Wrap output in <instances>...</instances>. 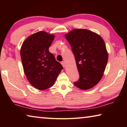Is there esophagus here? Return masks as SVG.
Masks as SVG:
<instances>
[{
	"mask_svg": "<svg viewBox=\"0 0 127 127\" xmlns=\"http://www.w3.org/2000/svg\"><path fill=\"white\" fill-rule=\"evenodd\" d=\"M61 64H62V65H63V66L64 68H65V66H66V64H65V62H62V63H61Z\"/></svg>",
	"mask_w": 127,
	"mask_h": 127,
	"instance_id": "obj_1",
	"label": "esophagus"
}]
</instances>
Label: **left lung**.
<instances>
[{
	"label": "left lung",
	"instance_id": "left-lung-1",
	"mask_svg": "<svg viewBox=\"0 0 127 127\" xmlns=\"http://www.w3.org/2000/svg\"><path fill=\"white\" fill-rule=\"evenodd\" d=\"M65 36L71 46L79 74L74 85L81 90L91 89L102 78L108 61L104 40L86 29H74Z\"/></svg>",
	"mask_w": 127,
	"mask_h": 127
}]
</instances>
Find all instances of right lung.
<instances>
[{"instance_id":"right-lung-1","label":"right lung","mask_w":127,"mask_h":127,"mask_svg":"<svg viewBox=\"0 0 127 127\" xmlns=\"http://www.w3.org/2000/svg\"><path fill=\"white\" fill-rule=\"evenodd\" d=\"M55 36L39 31L29 36L21 48L24 73L30 84L40 90L52 87L63 67L49 51Z\"/></svg>"}]
</instances>
